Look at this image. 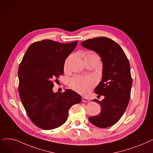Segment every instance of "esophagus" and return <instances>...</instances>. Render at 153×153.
I'll list each match as a JSON object with an SVG mask.
<instances>
[{
    "label": "esophagus",
    "mask_w": 153,
    "mask_h": 153,
    "mask_svg": "<svg viewBox=\"0 0 153 153\" xmlns=\"http://www.w3.org/2000/svg\"><path fill=\"white\" fill-rule=\"evenodd\" d=\"M82 100L83 102H89V99L85 98V97H82Z\"/></svg>",
    "instance_id": "34e87169"
}]
</instances>
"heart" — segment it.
<instances>
[{
    "label": "heart",
    "instance_id": "heart-1",
    "mask_svg": "<svg viewBox=\"0 0 153 153\" xmlns=\"http://www.w3.org/2000/svg\"><path fill=\"white\" fill-rule=\"evenodd\" d=\"M71 56L66 60L64 63V68H67L68 61L70 60ZM96 58L99 61V56L97 54L93 52L88 51L85 53L84 56L85 59L89 58ZM95 80L92 77H82V76H74L70 79L69 85L72 89L76 91V92L85 94L90 91V90L95 85Z\"/></svg>",
    "mask_w": 153,
    "mask_h": 153
}]
</instances>
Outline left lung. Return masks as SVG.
<instances>
[{
    "mask_svg": "<svg viewBox=\"0 0 153 153\" xmlns=\"http://www.w3.org/2000/svg\"><path fill=\"white\" fill-rule=\"evenodd\" d=\"M81 45L98 53L103 62L102 79L95 92L105 99L93 100L100 104L101 111L89 120L99 128L111 126L123 115L130 101L132 77L129 61L120 46L107 37L89 39Z\"/></svg>",
    "mask_w": 153,
    "mask_h": 153,
    "instance_id": "left-lung-1",
    "label": "left lung"
}]
</instances>
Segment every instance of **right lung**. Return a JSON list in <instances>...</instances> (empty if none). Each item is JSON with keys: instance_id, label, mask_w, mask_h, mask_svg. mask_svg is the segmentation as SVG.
<instances>
[{"instance_id": "add662e5", "label": "right lung", "mask_w": 153, "mask_h": 153, "mask_svg": "<svg viewBox=\"0 0 153 153\" xmlns=\"http://www.w3.org/2000/svg\"><path fill=\"white\" fill-rule=\"evenodd\" d=\"M77 42L61 43L43 39L32 43L20 64L19 92L30 119L36 126L52 130L66 122L69 108L81 102L71 89L54 93V81L63 74L65 59Z\"/></svg>"}]
</instances>
